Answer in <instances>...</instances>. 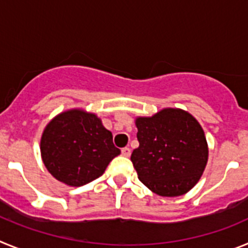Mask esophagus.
<instances>
[{
	"instance_id": "obj_1",
	"label": "esophagus",
	"mask_w": 248,
	"mask_h": 248,
	"mask_svg": "<svg viewBox=\"0 0 248 248\" xmlns=\"http://www.w3.org/2000/svg\"><path fill=\"white\" fill-rule=\"evenodd\" d=\"M122 154H123V156H125V157L130 156V154H131L130 148H123L122 149Z\"/></svg>"
}]
</instances>
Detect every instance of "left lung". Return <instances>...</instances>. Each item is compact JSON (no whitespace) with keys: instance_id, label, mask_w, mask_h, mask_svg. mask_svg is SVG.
Returning <instances> with one entry per match:
<instances>
[{"instance_id":"obj_1","label":"left lung","mask_w":248,"mask_h":248,"mask_svg":"<svg viewBox=\"0 0 248 248\" xmlns=\"http://www.w3.org/2000/svg\"><path fill=\"white\" fill-rule=\"evenodd\" d=\"M139 146L131 163L139 180L153 192L174 198L191 190L205 170L207 143L202 128L181 109H163L151 118H138Z\"/></svg>"}]
</instances>
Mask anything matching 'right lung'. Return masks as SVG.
I'll return each instance as SVG.
<instances>
[{"label": "right lung", "mask_w": 248, "mask_h": 248, "mask_svg": "<svg viewBox=\"0 0 248 248\" xmlns=\"http://www.w3.org/2000/svg\"><path fill=\"white\" fill-rule=\"evenodd\" d=\"M41 154L57 180L82 186L102 176L120 150L95 114L73 109L57 115L46 126Z\"/></svg>", "instance_id": "obj_1"}]
</instances>
